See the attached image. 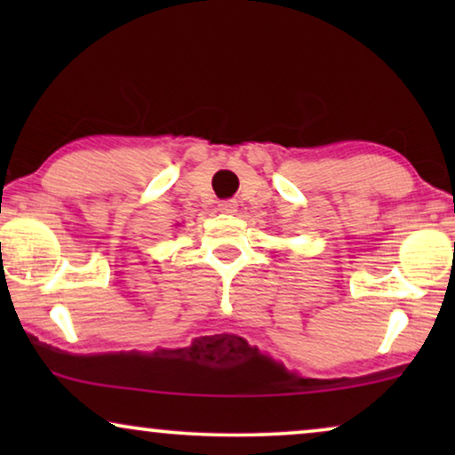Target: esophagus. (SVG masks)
<instances>
[{
    "mask_svg": "<svg viewBox=\"0 0 455 455\" xmlns=\"http://www.w3.org/2000/svg\"><path fill=\"white\" fill-rule=\"evenodd\" d=\"M220 211L221 213L234 215L235 211H238V203H235L234 198H226V201H220Z\"/></svg>",
    "mask_w": 455,
    "mask_h": 455,
    "instance_id": "obj_1",
    "label": "esophagus"
}]
</instances>
